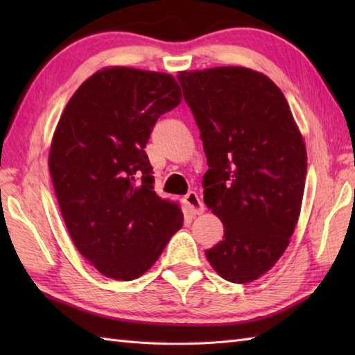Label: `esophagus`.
Segmentation results:
<instances>
[{
  "mask_svg": "<svg viewBox=\"0 0 355 355\" xmlns=\"http://www.w3.org/2000/svg\"><path fill=\"white\" fill-rule=\"evenodd\" d=\"M184 202L187 206V210H189L191 215H201L205 212V205H202L200 197L195 192H189L184 197Z\"/></svg>",
  "mask_w": 355,
  "mask_h": 355,
  "instance_id": "obj_1",
  "label": "esophagus"
}]
</instances>
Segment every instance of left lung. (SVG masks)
<instances>
[{"instance_id": "8db88e82", "label": "left lung", "mask_w": 355, "mask_h": 355, "mask_svg": "<svg viewBox=\"0 0 355 355\" xmlns=\"http://www.w3.org/2000/svg\"><path fill=\"white\" fill-rule=\"evenodd\" d=\"M207 157L205 202L224 225L206 250L223 279L247 284L275 266L302 207L306 148L284 93L245 67L180 71Z\"/></svg>"}]
</instances>
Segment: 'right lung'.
Wrapping results in <instances>:
<instances>
[{
    "instance_id": "obj_1",
    "label": "right lung",
    "mask_w": 355,
    "mask_h": 355,
    "mask_svg": "<svg viewBox=\"0 0 355 355\" xmlns=\"http://www.w3.org/2000/svg\"><path fill=\"white\" fill-rule=\"evenodd\" d=\"M182 102L168 73L105 67L82 84L53 134L49 169L79 253L103 276L132 281L183 225L154 191L145 146L157 119Z\"/></svg>"
}]
</instances>
